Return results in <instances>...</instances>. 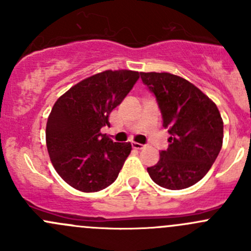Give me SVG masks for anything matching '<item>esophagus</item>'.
Segmentation results:
<instances>
[{"label":"esophagus","mask_w":251,"mask_h":251,"mask_svg":"<svg viewBox=\"0 0 251 251\" xmlns=\"http://www.w3.org/2000/svg\"><path fill=\"white\" fill-rule=\"evenodd\" d=\"M144 147L146 146H143V144H141V143H135V142L132 143V148L137 149V151H141V149H143Z\"/></svg>","instance_id":"34e87169"}]
</instances>
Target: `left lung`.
<instances>
[{
	"label": "left lung",
	"mask_w": 251,
	"mask_h": 251,
	"mask_svg": "<svg viewBox=\"0 0 251 251\" xmlns=\"http://www.w3.org/2000/svg\"><path fill=\"white\" fill-rule=\"evenodd\" d=\"M155 96L168 128L169 148L147 168L151 178L166 189L193 186L216 160L224 140V121L216 104L198 87L170 73H141Z\"/></svg>",
	"instance_id": "1"
}]
</instances>
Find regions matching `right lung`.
I'll list each match as a JSON object with an SVG mask.
<instances>
[{"label": "right lung", "instance_id": "1", "mask_svg": "<svg viewBox=\"0 0 251 251\" xmlns=\"http://www.w3.org/2000/svg\"><path fill=\"white\" fill-rule=\"evenodd\" d=\"M140 73L105 70L80 81L53 105L46 144L58 175L75 189L98 192L110 186L131 153V143L113 142L100 128L132 90Z\"/></svg>", "mask_w": 251, "mask_h": 251}]
</instances>
